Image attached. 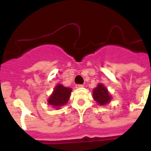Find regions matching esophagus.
<instances>
[{
  "instance_id": "esophagus-1",
  "label": "esophagus",
  "mask_w": 151,
  "mask_h": 151,
  "mask_svg": "<svg viewBox=\"0 0 151 151\" xmlns=\"http://www.w3.org/2000/svg\"><path fill=\"white\" fill-rule=\"evenodd\" d=\"M76 87L77 88H80L84 87V85H80V84H78V85H76Z\"/></svg>"
}]
</instances>
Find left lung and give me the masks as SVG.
Returning a JSON list of instances; mask_svg holds the SVG:
<instances>
[{
    "instance_id": "obj_1",
    "label": "left lung",
    "mask_w": 151,
    "mask_h": 151,
    "mask_svg": "<svg viewBox=\"0 0 151 151\" xmlns=\"http://www.w3.org/2000/svg\"><path fill=\"white\" fill-rule=\"evenodd\" d=\"M93 98L101 106L106 105L112 99L107 88L103 84H98L96 88L93 89Z\"/></svg>"
}]
</instances>
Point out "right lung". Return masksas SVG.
I'll return each instance as SVG.
<instances>
[{
    "label": "right lung",
    "mask_w": 151,
    "mask_h": 151,
    "mask_svg": "<svg viewBox=\"0 0 151 151\" xmlns=\"http://www.w3.org/2000/svg\"><path fill=\"white\" fill-rule=\"evenodd\" d=\"M72 92V88L64 87L63 85L58 84L54 88V91L48 98V104L54 108L59 109L68 102Z\"/></svg>",
    "instance_id": "right-lung-1"
}]
</instances>
